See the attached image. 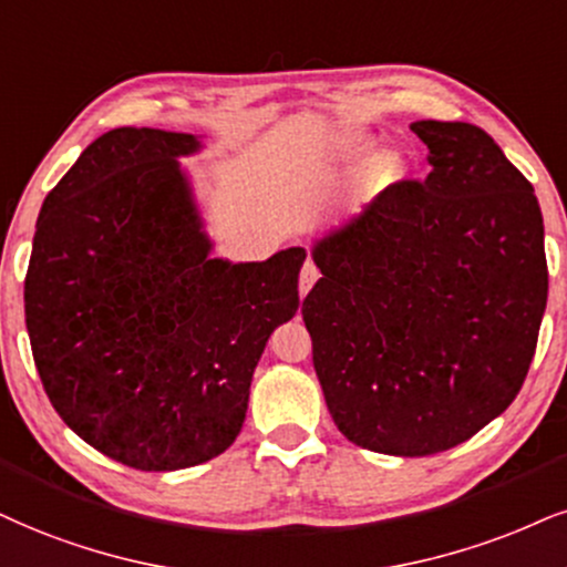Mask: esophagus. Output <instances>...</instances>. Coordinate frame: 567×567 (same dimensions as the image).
<instances>
[{
    "label": "esophagus",
    "instance_id": "obj_1",
    "mask_svg": "<svg viewBox=\"0 0 567 567\" xmlns=\"http://www.w3.org/2000/svg\"><path fill=\"white\" fill-rule=\"evenodd\" d=\"M320 278V270H318V265L312 262V260H305V265H302V272H299V295H307V291L312 289V286H316V281Z\"/></svg>",
    "mask_w": 567,
    "mask_h": 567
}]
</instances>
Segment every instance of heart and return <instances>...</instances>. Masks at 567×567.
I'll list each match as a JSON object with an SVG mask.
<instances>
[{
  "label": "heart",
  "mask_w": 567,
  "mask_h": 567,
  "mask_svg": "<svg viewBox=\"0 0 567 567\" xmlns=\"http://www.w3.org/2000/svg\"><path fill=\"white\" fill-rule=\"evenodd\" d=\"M368 146L370 138L365 134L339 136L323 155L326 178L333 181V184H347V181H352L360 173L362 157H365ZM396 167H400V159L391 155V152H375V155L365 163V167H362V184L370 188L389 184V181L394 178Z\"/></svg>",
  "instance_id": "1"
}]
</instances>
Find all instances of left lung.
<instances>
[{
  "mask_svg": "<svg viewBox=\"0 0 567 567\" xmlns=\"http://www.w3.org/2000/svg\"><path fill=\"white\" fill-rule=\"evenodd\" d=\"M431 173L318 241L312 365L352 444L425 457L467 442L526 381L544 307L539 199L484 128L417 121Z\"/></svg>",
  "mask_w": 567,
  "mask_h": 567,
  "instance_id": "1",
  "label": "left lung"
}]
</instances>
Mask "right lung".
Instances as JSON below:
<instances>
[{"mask_svg":"<svg viewBox=\"0 0 567 567\" xmlns=\"http://www.w3.org/2000/svg\"><path fill=\"white\" fill-rule=\"evenodd\" d=\"M197 138L113 128L41 205L25 272L39 379L83 442L136 471L226 452L272 328L299 310L291 247L265 262L209 260L176 157Z\"/></svg>","mask_w":567,"mask_h":567,"instance_id":"obj_1","label":"right lung"}]
</instances>
